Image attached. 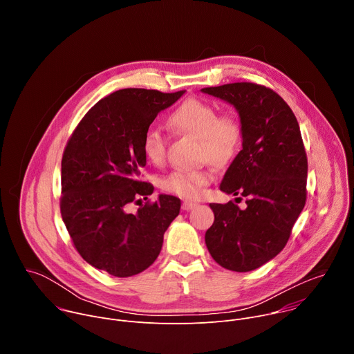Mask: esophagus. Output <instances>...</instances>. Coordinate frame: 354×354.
Wrapping results in <instances>:
<instances>
[{
	"label": "esophagus",
	"mask_w": 354,
	"mask_h": 354,
	"mask_svg": "<svg viewBox=\"0 0 354 354\" xmlns=\"http://www.w3.org/2000/svg\"><path fill=\"white\" fill-rule=\"evenodd\" d=\"M196 206H197V203H194V201H183V203H182V210L189 212V210L194 209Z\"/></svg>",
	"instance_id": "esophagus-1"
}]
</instances>
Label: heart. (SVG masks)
I'll return each instance as SVG.
<instances>
[{
  "label": "heart",
  "mask_w": 354,
  "mask_h": 354,
  "mask_svg": "<svg viewBox=\"0 0 354 354\" xmlns=\"http://www.w3.org/2000/svg\"><path fill=\"white\" fill-rule=\"evenodd\" d=\"M168 126L186 136L197 138V160H207L216 167L228 165L239 153L242 145V123L234 113H217L206 100L189 97L179 104L168 116ZM142 154L154 164H162L167 156V137L157 129H148L141 141ZM214 174L210 168L175 169L160 182L164 192L196 198L205 186L210 185Z\"/></svg>",
  "instance_id": "obj_1"
}]
</instances>
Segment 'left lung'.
Masks as SVG:
<instances>
[{
    "label": "left lung",
    "instance_id": "left-lung-1",
    "mask_svg": "<svg viewBox=\"0 0 354 354\" xmlns=\"http://www.w3.org/2000/svg\"><path fill=\"white\" fill-rule=\"evenodd\" d=\"M232 104L243 137L220 189L246 197L212 203L214 223L206 231L213 259L234 272L261 268L286 246L307 200V153L291 108L273 89L254 82H232L201 89ZM242 198V197H238Z\"/></svg>",
    "mask_w": 354,
    "mask_h": 354
}]
</instances>
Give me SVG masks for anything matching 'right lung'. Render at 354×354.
<instances>
[{
	"label": "right lung",
	"mask_w": 354,
	"mask_h": 354,
	"mask_svg": "<svg viewBox=\"0 0 354 354\" xmlns=\"http://www.w3.org/2000/svg\"><path fill=\"white\" fill-rule=\"evenodd\" d=\"M185 91L119 89L96 102L70 136L62 160L60 212L85 262L116 277L141 273L158 258L180 200L140 179L141 141L157 115ZM140 204L136 215L129 204Z\"/></svg>",
	"instance_id": "obj_1"
}]
</instances>
